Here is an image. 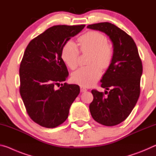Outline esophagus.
Returning <instances> with one entry per match:
<instances>
[{"label":"esophagus","instance_id":"34e87169","mask_svg":"<svg viewBox=\"0 0 156 156\" xmlns=\"http://www.w3.org/2000/svg\"><path fill=\"white\" fill-rule=\"evenodd\" d=\"M87 89V88L84 87H83V86H80V91L81 92H85Z\"/></svg>","mask_w":156,"mask_h":156}]
</instances>
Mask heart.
<instances>
[{
  "mask_svg": "<svg viewBox=\"0 0 156 156\" xmlns=\"http://www.w3.org/2000/svg\"><path fill=\"white\" fill-rule=\"evenodd\" d=\"M78 42L82 51H91L89 60V64L91 65L78 69L72 73V79L73 83L81 86H91L101 76V67L107 68L112 63L113 48L112 44L107 43V37L96 31L83 34L79 37ZM79 53L77 44L73 41H69L62 48V60L68 67L74 69L78 66Z\"/></svg>",
  "mask_w": 156,
  "mask_h": 156,
  "instance_id": "obj_1",
  "label": "heart"
}]
</instances>
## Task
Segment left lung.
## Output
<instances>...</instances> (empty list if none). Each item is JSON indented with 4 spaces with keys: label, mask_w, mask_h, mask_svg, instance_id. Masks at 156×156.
I'll use <instances>...</instances> for the list:
<instances>
[{
    "label": "left lung",
    "mask_w": 156,
    "mask_h": 156,
    "mask_svg": "<svg viewBox=\"0 0 156 156\" xmlns=\"http://www.w3.org/2000/svg\"><path fill=\"white\" fill-rule=\"evenodd\" d=\"M87 28L106 34L113 43L114 51L112 62L100 80L102 87L109 91L104 94L91 90L94 100L89 110L97 122L109 126L117 125L130 114L140 94L142 64L138 50L133 38L112 23H96Z\"/></svg>",
    "instance_id": "1"
}]
</instances>
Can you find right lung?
Instances as JSON below:
<instances>
[{"instance_id":"right-lung-1","label":"right lung","mask_w":156,"mask_h":156,"mask_svg":"<svg viewBox=\"0 0 156 156\" xmlns=\"http://www.w3.org/2000/svg\"><path fill=\"white\" fill-rule=\"evenodd\" d=\"M84 25H55L31 40L20 65V94L34 122L54 128L67 120L71 105L80 93L77 84H60L69 73L61 58L63 45Z\"/></svg>"}]
</instances>
